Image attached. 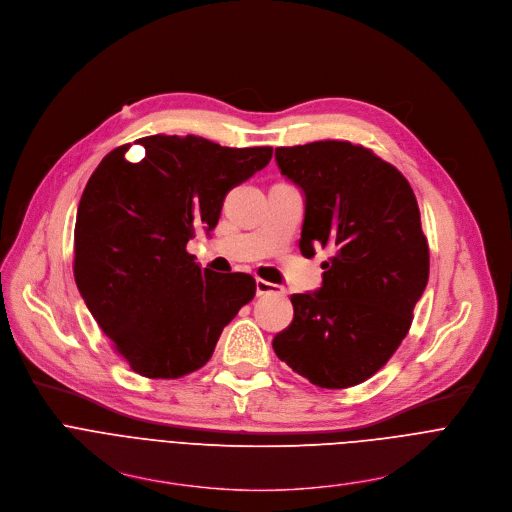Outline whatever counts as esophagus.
<instances>
[{
	"mask_svg": "<svg viewBox=\"0 0 512 512\" xmlns=\"http://www.w3.org/2000/svg\"><path fill=\"white\" fill-rule=\"evenodd\" d=\"M280 293H285V291H282V289L276 287V285H272V282L262 280V278L256 280V295H258V297H264V295H280Z\"/></svg>",
	"mask_w": 512,
	"mask_h": 512,
	"instance_id": "obj_1",
	"label": "esophagus"
}]
</instances>
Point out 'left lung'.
<instances>
[{"instance_id": "1", "label": "left lung", "mask_w": 512, "mask_h": 512, "mask_svg": "<svg viewBox=\"0 0 512 512\" xmlns=\"http://www.w3.org/2000/svg\"><path fill=\"white\" fill-rule=\"evenodd\" d=\"M276 162L305 193L301 254H333L323 287L293 295V323L272 348L321 388H350L399 350L429 278V244L401 170L342 140L276 148Z\"/></svg>"}]
</instances>
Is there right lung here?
<instances>
[{"mask_svg": "<svg viewBox=\"0 0 512 512\" xmlns=\"http://www.w3.org/2000/svg\"><path fill=\"white\" fill-rule=\"evenodd\" d=\"M111 150L83 191L73 274L97 325L144 378L205 366L223 327L256 295L244 272L217 274L187 252L217 225L223 199L272 158L270 146L227 148L199 136H146Z\"/></svg>", "mask_w": 512, "mask_h": 512, "instance_id": "add662e5", "label": "right lung"}]
</instances>
